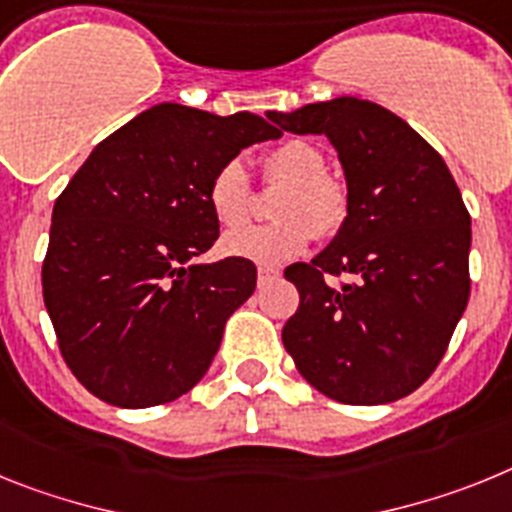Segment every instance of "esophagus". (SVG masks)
<instances>
[{
    "label": "esophagus",
    "mask_w": 512,
    "mask_h": 512,
    "mask_svg": "<svg viewBox=\"0 0 512 512\" xmlns=\"http://www.w3.org/2000/svg\"><path fill=\"white\" fill-rule=\"evenodd\" d=\"M278 270H273V268H260L257 270V283H260V286H265V283H270V281H275V278H278Z\"/></svg>",
    "instance_id": "obj_1"
}]
</instances>
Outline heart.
<instances>
[{
	"label": "heart",
	"mask_w": 512,
	"mask_h": 512,
	"mask_svg": "<svg viewBox=\"0 0 512 512\" xmlns=\"http://www.w3.org/2000/svg\"><path fill=\"white\" fill-rule=\"evenodd\" d=\"M268 180L286 182L275 203V224L247 226L231 231L221 250L255 265H278L301 255L317 237H332L348 219V193L327 175V159L317 144L288 139L262 159ZM213 216L226 229L242 226L252 211V185L247 167L229 159L213 172L206 190Z\"/></svg>",
	"instance_id": "1"
}]
</instances>
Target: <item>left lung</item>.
<instances>
[{
	"instance_id": "left-lung-1",
	"label": "left lung",
	"mask_w": 512,
	"mask_h": 512,
	"mask_svg": "<svg viewBox=\"0 0 512 512\" xmlns=\"http://www.w3.org/2000/svg\"><path fill=\"white\" fill-rule=\"evenodd\" d=\"M335 146L348 219L327 250L286 268L301 304L283 345L314 389L342 404L407 397L441 363L469 301L471 219L446 162L412 126L358 97L268 113ZM348 272L332 287L327 274Z\"/></svg>"
}]
</instances>
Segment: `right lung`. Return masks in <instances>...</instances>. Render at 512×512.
Segmentation results:
<instances>
[{
    "instance_id": "obj_1",
    "label": "right lung",
    "mask_w": 512,
    "mask_h": 512,
    "mask_svg": "<svg viewBox=\"0 0 512 512\" xmlns=\"http://www.w3.org/2000/svg\"><path fill=\"white\" fill-rule=\"evenodd\" d=\"M281 131L255 113L162 102L92 149L53 206L43 301L66 366L102 402L141 410L193 389L257 268L195 262L219 239L208 180Z\"/></svg>"
}]
</instances>
